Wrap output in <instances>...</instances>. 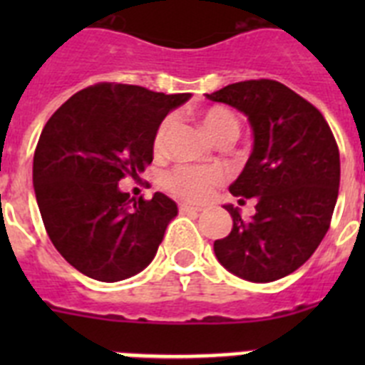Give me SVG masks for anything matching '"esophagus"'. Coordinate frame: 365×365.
<instances>
[{
	"label": "esophagus",
	"instance_id": "34e87169",
	"mask_svg": "<svg viewBox=\"0 0 365 365\" xmlns=\"http://www.w3.org/2000/svg\"><path fill=\"white\" fill-rule=\"evenodd\" d=\"M180 212H201L202 208L197 205H190V202H180L179 205Z\"/></svg>",
	"mask_w": 365,
	"mask_h": 365
}]
</instances>
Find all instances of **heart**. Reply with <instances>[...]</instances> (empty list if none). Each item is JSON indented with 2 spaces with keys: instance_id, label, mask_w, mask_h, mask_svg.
Returning <instances> with one entry per match:
<instances>
[{
  "instance_id": "heart-1",
  "label": "heart",
  "mask_w": 365,
  "mask_h": 365,
  "mask_svg": "<svg viewBox=\"0 0 365 365\" xmlns=\"http://www.w3.org/2000/svg\"><path fill=\"white\" fill-rule=\"evenodd\" d=\"M201 122L205 130L208 131L214 140L221 137H237L240 131V122L234 117V113L221 106H212L206 108L201 115ZM173 125V118L166 117L160 125L157 128V133L153 138L155 151H160L166 143V137ZM222 180V172L217 168H193V166H180L175 168L172 173H168L164 179V185L177 197L188 199V201H205L210 197L212 190L215 185Z\"/></svg>"
}]
</instances>
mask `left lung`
Instances as JSON below:
<instances>
[{
    "mask_svg": "<svg viewBox=\"0 0 365 365\" xmlns=\"http://www.w3.org/2000/svg\"><path fill=\"white\" fill-rule=\"evenodd\" d=\"M235 108L252 130V151L230 193L256 201L250 219L225 205L232 230L214 243L228 272L269 283L294 272L329 230L340 186V153L322 113L274 80L230 83L206 95Z\"/></svg>",
    "mask_w": 365,
    "mask_h": 365,
    "instance_id": "1",
    "label": "left lung"
}]
</instances>
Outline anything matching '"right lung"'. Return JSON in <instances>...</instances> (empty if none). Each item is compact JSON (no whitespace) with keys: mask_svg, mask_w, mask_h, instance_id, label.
I'll return each instance as SVG.
<instances>
[{"mask_svg":"<svg viewBox=\"0 0 365 365\" xmlns=\"http://www.w3.org/2000/svg\"><path fill=\"white\" fill-rule=\"evenodd\" d=\"M190 96L98 83L45 124L32 163L38 208L58 252L89 278L122 282L153 261L175 201L160 192L135 201L118 180L151 164L157 128Z\"/></svg>","mask_w":365,"mask_h":365,"instance_id":"1","label":"right lung"}]
</instances>
